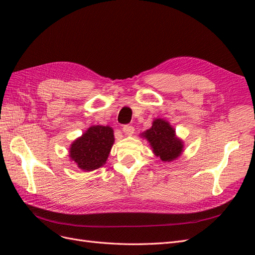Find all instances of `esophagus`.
<instances>
[{
  "label": "esophagus",
  "instance_id": "obj_1",
  "mask_svg": "<svg viewBox=\"0 0 255 255\" xmlns=\"http://www.w3.org/2000/svg\"><path fill=\"white\" fill-rule=\"evenodd\" d=\"M122 130H123V133H125L127 136H132L134 134L135 128L132 126H125V127H123Z\"/></svg>",
  "mask_w": 255,
  "mask_h": 255
}]
</instances>
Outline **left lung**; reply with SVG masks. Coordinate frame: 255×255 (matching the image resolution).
Returning <instances> with one entry per match:
<instances>
[{
	"instance_id": "1",
	"label": "left lung",
	"mask_w": 255,
	"mask_h": 255,
	"mask_svg": "<svg viewBox=\"0 0 255 255\" xmlns=\"http://www.w3.org/2000/svg\"><path fill=\"white\" fill-rule=\"evenodd\" d=\"M149 141L152 151L163 161H172L179 157L184 144L175 135V129L164 119H154L152 128L140 134Z\"/></svg>"
}]
</instances>
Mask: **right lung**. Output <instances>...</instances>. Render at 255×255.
<instances>
[{
    "instance_id": "1",
    "label": "right lung",
    "mask_w": 255,
    "mask_h": 255,
    "mask_svg": "<svg viewBox=\"0 0 255 255\" xmlns=\"http://www.w3.org/2000/svg\"><path fill=\"white\" fill-rule=\"evenodd\" d=\"M114 141V130L111 127H90L71 143L69 156L81 170H96L106 163Z\"/></svg>"
}]
</instances>
